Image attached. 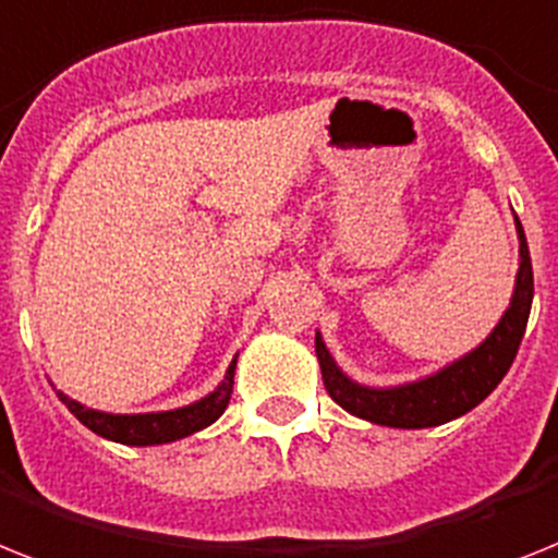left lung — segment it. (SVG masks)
Returning <instances> with one entry per match:
<instances>
[{
    "mask_svg": "<svg viewBox=\"0 0 558 558\" xmlns=\"http://www.w3.org/2000/svg\"><path fill=\"white\" fill-rule=\"evenodd\" d=\"M515 234H519V271L505 315L478 347L444 364L436 373L392 387L357 384L338 366L332 352L326 350L320 332H315L320 375L335 404H341L357 418L396 429L438 427L482 404L513 364L533 306V266H530L527 238L519 217H515Z\"/></svg>",
    "mask_w": 558,
    "mask_h": 558,
    "instance_id": "1",
    "label": "left lung"
}]
</instances>
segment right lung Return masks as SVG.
<instances>
[{"label": "right lung", "instance_id": "1", "mask_svg": "<svg viewBox=\"0 0 558 558\" xmlns=\"http://www.w3.org/2000/svg\"><path fill=\"white\" fill-rule=\"evenodd\" d=\"M234 366L238 357H232V364L226 369L223 381L217 384L208 396L197 398L192 404L177 407V410H160V412H102L94 407L80 404L76 398L59 392V401L74 412L76 421H83L85 427L97 436L108 438V441L129 444V447H154V444H171L180 441L185 436H194L206 429L208 424H215L223 410L229 407L234 384Z\"/></svg>", "mask_w": 558, "mask_h": 558}]
</instances>
